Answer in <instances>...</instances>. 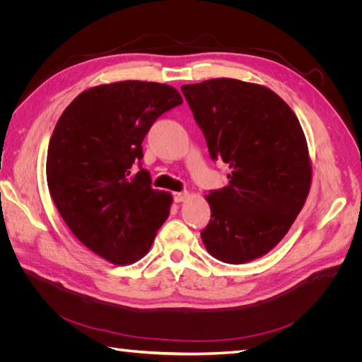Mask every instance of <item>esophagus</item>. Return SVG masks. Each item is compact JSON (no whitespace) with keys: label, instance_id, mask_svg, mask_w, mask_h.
I'll use <instances>...</instances> for the list:
<instances>
[{"label":"esophagus","instance_id":"obj_1","mask_svg":"<svg viewBox=\"0 0 362 362\" xmlns=\"http://www.w3.org/2000/svg\"><path fill=\"white\" fill-rule=\"evenodd\" d=\"M187 196H189V193L187 192H175L173 193V201L175 202H184L185 199H187Z\"/></svg>","mask_w":362,"mask_h":362}]
</instances>
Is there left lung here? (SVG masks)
Wrapping results in <instances>:
<instances>
[{"label":"left lung","mask_w":362,"mask_h":362,"mask_svg":"<svg viewBox=\"0 0 362 362\" xmlns=\"http://www.w3.org/2000/svg\"><path fill=\"white\" fill-rule=\"evenodd\" d=\"M213 160L231 173L206 201L202 229L210 254L229 264L266 255L288 233L310 193L308 145L291 108L267 87L234 78L184 84Z\"/></svg>","instance_id":"left-lung-1"}]
</instances>
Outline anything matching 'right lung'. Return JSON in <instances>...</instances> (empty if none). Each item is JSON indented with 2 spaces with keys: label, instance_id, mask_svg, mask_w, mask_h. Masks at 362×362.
Instances as JSON below:
<instances>
[{
  "label": "right lung",
  "instance_id": "obj_1",
  "mask_svg": "<svg viewBox=\"0 0 362 362\" xmlns=\"http://www.w3.org/2000/svg\"><path fill=\"white\" fill-rule=\"evenodd\" d=\"M180 104L181 95L168 84H103L76 96L54 128L47 157L51 198L74 235L113 264L145 257L169 216L170 193L152 189L140 166L141 141Z\"/></svg>",
  "mask_w": 362,
  "mask_h": 362
}]
</instances>
